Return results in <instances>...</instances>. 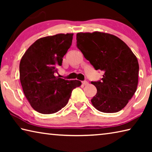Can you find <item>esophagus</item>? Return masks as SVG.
<instances>
[{
  "instance_id": "esophagus-1",
  "label": "esophagus",
  "mask_w": 152,
  "mask_h": 152,
  "mask_svg": "<svg viewBox=\"0 0 152 152\" xmlns=\"http://www.w3.org/2000/svg\"><path fill=\"white\" fill-rule=\"evenodd\" d=\"M82 84H83V85H84V86H86V85H88V82L87 81H83V82H82Z\"/></svg>"
}]
</instances>
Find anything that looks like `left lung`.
I'll return each instance as SVG.
<instances>
[{
	"label": "left lung",
	"mask_w": 152,
	"mask_h": 152,
	"mask_svg": "<svg viewBox=\"0 0 152 152\" xmlns=\"http://www.w3.org/2000/svg\"><path fill=\"white\" fill-rule=\"evenodd\" d=\"M77 47L95 70L104 72L101 81L92 82L97 92L91 99L95 109L117 113L124 108L137 90L139 64L123 41L107 33H78Z\"/></svg>",
	"instance_id": "left-lung-1"
}]
</instances>
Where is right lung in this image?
Here are the masks:
<instances>
[{
    "mask_svg": "<svg viewBox=\"0 0 152 152\" xmlns=\"http://www.w3.org/2000/svg\"><path fill=\"white\" fill-rule=\"evenodd\" d=\"M73 33H59L38 39L25 51L19 64V78L25 97L33 109L52 114L68 103L79 80L56 76L57 67L70 48Z\"/></svg>",
    "mask_w": 152,
    "mask_h": 152,
    "instance_id": "right-lung-1",
    "label": "right lung"
}]
</instances>
